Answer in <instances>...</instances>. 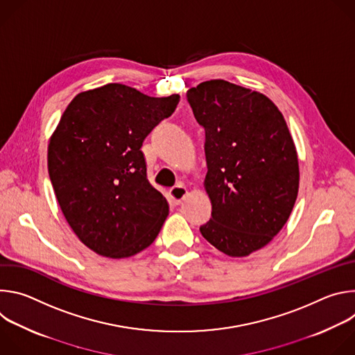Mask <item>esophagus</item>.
Here are the masks:
<instances>
[{
  "label": "esophagus",
  "instance_id": "1",
  "mask_svg": "<svg viewBox=\"0 0 355 355\" xmlns=\"http://www.w3.org/2000/svg\"><path fill=\"white\" fill-rule=\"evenodd\" d=\"M187 193H188V189L184 188V187H180V185L170 189V198L173 199V202H174L175 205L181 204V202L185 199Z\"/></svg>",
  "mask_w": 355,
  "mask_h": 355
}]
</instances>
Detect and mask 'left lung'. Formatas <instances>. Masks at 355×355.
<instances>
[{"instance_id": "left-lung-1", "label": "left lung", "mask_w": 355, "mask_h": 355, "mask_svg": "<svg viewBox=\"0 0 355 355\" xmlns=\"http://www.w3.org/2000/svg\"><path fill=\"white\" fill-rule=\"evenodd\" d=\"M205 129L204 181L212 218L199 230L229 257L267 245L291 216L299 189V163L284 115L261 92L225 80L187 91Z\"/></svg>"}]
</instances>
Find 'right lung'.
Returning <instances> with one entry per match:
<instances>
[{
    "label": "right lung",
    "mask_w": 355,
    "mask_h": 355,
    "mask_svg": "<svg viewBox=\"0 0 355 355\" xmlns=\"http://www.w3.org/2000/svg\"><path fill=\"white\" fill-rule=\"evenodd\" d=\"M178 103V94L107 84L76 95L50 136L47 170L60 209L96 254L132 257L157 237L168 204L147 180L140 147Z\"/></svg>",
    "instance_id": "obj_1"
}]
</instances>
